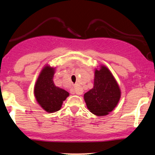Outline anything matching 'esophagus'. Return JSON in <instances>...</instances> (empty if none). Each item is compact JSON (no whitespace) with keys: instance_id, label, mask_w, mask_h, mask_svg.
<instances>
[{"instance_id":"34e87169","label":"esophagus","mask_w":155,"mask_h":155,"mask_svg":"<svg viewBox=\"0 0 155 155\" xmlns=\"http://www.w3.org/2000/svg\"><path fill=\"white\" fill-rule=\"evenodd\" d=\"M70 93L72 94H82V90L79 87L75 86V87L70 89Z\"/></svg>"}]
</instances>
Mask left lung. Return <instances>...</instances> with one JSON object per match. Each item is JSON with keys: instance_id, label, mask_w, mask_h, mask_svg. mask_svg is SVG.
Here are the masks:
<instances>
[{"instance_id": "left-lung-1", "label": "left lung", "mask_w": 155, "mask_h": 155, "mask_svg": "<svg viewBox=\"0 0 155 155\" xmlns=\"http://www.w3.org/2000/svg\"><path fill=\"white\" fill-rule=\"evenodd\" d=\"M120 98V90L111 72L104 66L96 70L94 87L84 94L88 109L96 115L103 116L111 112Z\"/></svg>"}]
</instances>
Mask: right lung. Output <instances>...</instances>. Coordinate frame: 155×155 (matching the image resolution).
<instances>
[{"mask_svg":"<svg viewBox=\"0 0 155 155\" xmlns=\"http://www.w3.org/2000/svg\"><path fill=\"white\" fill-rule=\"evenodd\" d=\"M53 76V68L49 66L44 68L38 77L34 90L37 101L49 113L59 111L63 101L69 96L68 91L54 85Z\"/></svg>","mask_w":155,"mask_h":155,"instance_id":"obj_1","label":"right lung"}]
</instances>
